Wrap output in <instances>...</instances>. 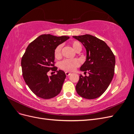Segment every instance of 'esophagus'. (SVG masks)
<instances>
[{"instance_id": "obj_1", "label": "esophagus", "mask_w": 134, "mask_h": 134, "mask_svg": "<svg viewBox=\"0 0 134 134\" xmlns=\"http://www.w3.org/2000/svg\"><path fill=\"white\" fill-rule=\"evenodd\" d=\"M65 74L66 76H69L71 74V72H69V71H65Z\"/></svg>"}]
</instances>
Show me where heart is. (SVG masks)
<instances>
[{"instance_id": "b5f03b06", "label": "heart", "mask_w": 134, "mask_h": 134, "mask_svg": "<svg viewBox=\"0 0 134 134\" xmlns=\"http://www.w3.org/2000/svg\"><path fill=\"white\" fill-rule=\"evenodd\" d=\"M73 49L76 51L78 50H82V44L78 41H74L71 42ZM62 44H59L56 47L54 51V56L56 59H60L62 56ZM80 61L77 59H65L60 63V67L63 70L66 71H73L75 68L79 66Z\"/></svg>"}]
</instances>
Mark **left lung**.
<instances>
[{
	"label": "left lung",
	"instance_id": "left-lung-1",
	"mask_svg": "<svg viewBox=\"0 0 134 134\" xmlns=\"http://www.w3.org/2000/svg\"><path fill=\"white\" fill-rule=\"evenodd\" d=\"M85 47L86 61L80 70L89 76H79L76 86L78 94L88 99L98 98L106 91L114 75L115 57L106 43L91 35L72 36Z\"/></svg>",
	"mask_w": 134,
	"mask_h": 134
}]
</instances>
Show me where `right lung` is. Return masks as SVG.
Returning a JSON list of instances; mask_svg holds the SVG:
<instances>
[{"label": "right lung", "mask_w": 134, "mask_h": 134, "mask_svg": "<svg viewBox=\"0 0 134 134\" xmlns=\"http://www.w3.org/2000/svg\"><path fill=\"white\" fill-rule=\"evenodd\" d=\"M69 38L42 35L30 43L21 60L24 80L31 91L43 99H50L58 95L66 78L65 72L54 66V51L59 44ZM50 70L57 72L50 77Z\"/></svg>", "instance_id": "obj_1"}]
</instances>
